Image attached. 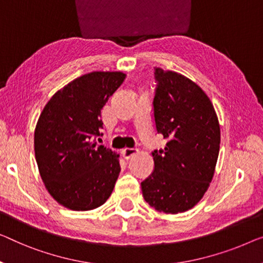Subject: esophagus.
<instances>
[{
  "label": "esophagus",
  "instance_id": "obj_1",
  "mask_svg": "<svg viewBox=\"0 0 263 263\" xmlns=\"http://www.w3.org/2000/svg\"><path fill=\"white\" fill-rule=\"evenodd\" d=\"M137 152H138V150L135 147H125L123 150V156L125 159H130L132 156H135Z\"/></svg>",
  "mask_w": 263,
  "mask_h": 263
}]
</instances>
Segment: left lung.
Here are the masks:
<instances>
[{"mask_svg":"<svg viewBox=\"0 0 263 263\" xmlns=\"http://www.w3.org/2000/svg\"><path fill=\"white\" fill-rule=\"evenodd\" d=\"M155 78V126L167 143L152 151L155 169L140 185L152 208L178 214L197 204L209 187L221 131L213 104L194 81L159 67Z\"/></svg>","mask_w":263,"mask_h":263,"instance_id":"left-lung-1","label":"left lung"}]
</instances>
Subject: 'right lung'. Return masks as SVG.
Returning <instances> with one entry per match:
<instances>
[{
    "instance_id": "1",
    "label": "right lung",
    "mask_w": 263,
    "mask_h": 263,
    "mask_svg": "<svg viewBox=\"0 0 263 263\" xmlns=\"http://www.w3.org/2000/svg\"><path fill=\"white\" fill-rule=\"evenodd\" d=\"M121 72H92L58 91L42 111L34 135L35 158L47 190L68 209L103 205L120 172L118 155L97 137L100 112L123 84Z\"/></svg>"
}]
</instances>
